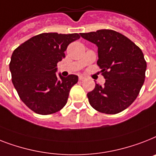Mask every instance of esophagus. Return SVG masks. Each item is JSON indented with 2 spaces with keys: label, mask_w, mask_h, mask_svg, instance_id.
<instances>
[{
  "label": "esophagus",
  "mask_w": 156,
  "mask_h": 156,
  "mask_svg": "<svg viewBox=\"0 0 156 156\" xmlns=\"http://www.w3.org/2000/svg\"><path fill=\"white\" fill-rule=\"evenodd\" d=\"M78 78H79V80L80 81H83L84 79H86V77H84V76H82V75H80Z\"/></svg>",
  "instance_id": "esophagus-1"
}]
</instances>
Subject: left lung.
<instances>
[{"label": "left lung", "mask_w": 156, "mask_h": 156, "mask_svg": "<svg viewBox=\"0 0 156 156\" xmlns=\"http://www.w3.org/2000/svg\"><path fill=\"white\" fill-rule=\"evenodd\" d=\"M98 47V60L104 86L95 83L87 94L96 111L114 115L124 111L137 98L144 79L147 62L141 49L122 34L111 30L80 34Z\"/></svg>", "instance_id": "1"}]
</instances>
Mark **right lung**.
I'll list each match as a JSON object with an SVG mask.
<instances>
[{
    "label": "right lung",
    "instance_id": "1",
    "mask_svg": "<svg viewBox=\"0 0 156 156\" xmlns=\"http://www.w3.org/2000/svg\"><path fill=\"white\" fill-rule=\"evenodd\" d=\"M78 34L44 33L34 36L15 49L9 69L12 82L21 101L35 113L58 112L67 102L70 89L78 77H62L57 64L65 58V51Z\"/></svg>",
    "mask_w": 156,
    "mask_h": 156
}]
</instances>
